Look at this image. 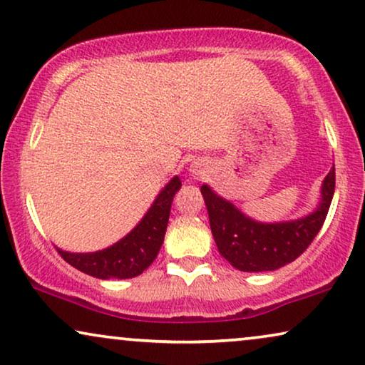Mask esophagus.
Wrapping results in <instances>:
<instances>
[{
  "label": "esophagus",
  "mask_w": 365,
  "mask_h": 365,
  "mask_svg": "<svg viewBox=\"0 0 365 365\" xmlns=\"http://www.w3.org/2000/svg\"><path fill=\"white\" fill-rule=\"evenodd\" d=\"M190 172H192L193 177H202V175H205V172H207V163L193 162L192 167H190Z\"/></svg>",
  "instance_id": "34e87169"
}]
</instances>
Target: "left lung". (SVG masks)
<instances>
[{
    "mask_svg": "<svg viewBox=\"0 0 365 365\" xmlns=\"http://www.w3.org/2000/svg\"><path fill=\"white\" fill-rule=\"evenodd\" d=\"M334 188L335 168L332 167L324 178L319 207L299 220L277 223L252 220L208 185H202L200 190L213 240L223 259L242 272H269L294 262L312 244L327 217Z\"/></svg>",
    "mask_w": 365,
    "mask_h": 365,
    "instance_id": "obj_1",
    "label": "left lung"
}]
</instances>
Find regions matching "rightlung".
I'll return each instance as SVG.
<instances>
[{
    "mask_svg": "<svg viewBox=\"0 0 365 365\" xmlns=\"http://www.w3.org/2000/svg\"><path fill=\"white\" fill-rule=\"evenodd\" d=\"M180 187L182 182L178 177L170 180L138 225L108 249L90 254H70L56 249L58 254L71 267L96 279H132L140 275L158 255L167 232L170 208Z\"/></svg>",
    "mask_w": 365,
    "mask_h": 365,
    "instance_id": "right-lung-1",
    "label": "right lung"
}]
</instances>
